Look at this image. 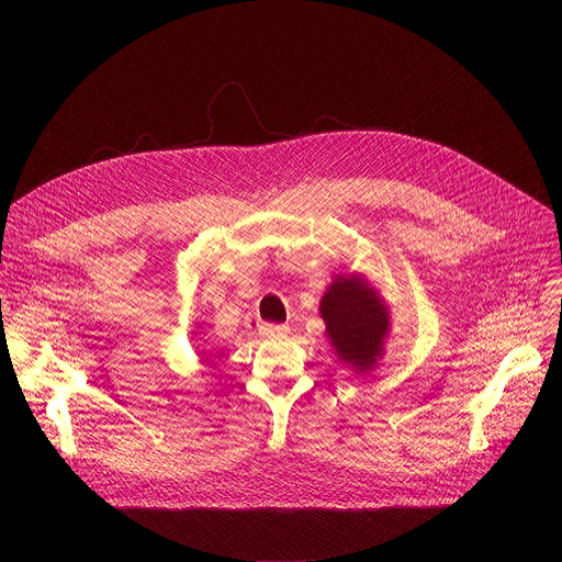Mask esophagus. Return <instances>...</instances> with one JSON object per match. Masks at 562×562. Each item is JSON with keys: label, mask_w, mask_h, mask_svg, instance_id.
Listing matches in <instances>:
<instances>
[{"label": "esophagus", "mask_w": 562, "mask_h": 562, "mask_svg": "<svg viewBox=\"0 0 562 562\" xmlns=\"http://www.w3.org/2000/svg\"><path fill=\"white\" fill-rule=\"evenodd\" d=\"M262 334L267 338H280V336H286L289 334V327L286 325H265L262 327Z\"/></svg>", "instance_id": "34e87169"}]
</instances>
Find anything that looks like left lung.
Instances as JSON below:
<instances>
[{"instance_id": "left-lung-1", "label": "left lung", "mask_w": 562, "mask_h": 562, "mask_svg": "<svg viewBox=\"0 0 562 562\" xmlns=\"http://www.w3.org/2000/svg\"><path fill=\"white\" fill-rule=\"evenodd\" d=\"M325 336L340 362L353 373H369L384 356L391 311L380 289L362 273L336 276L319 300Z\"/></svg>"}]
</instances>
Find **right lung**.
<instances>
[{
  "instance_id": "1",
  "label": "right lung",
  "mask_w": 562,
  "mask_h": 562,
  "mask_svg": "<svg viewBox=\"0 0 562 562\" xmlns=\"http://www.w3.org/2000/svg\"><path fill=\"white\" fill-rule=\"evenodd\" d=\"M195 336H198V334H195Z\"/></svg>"
}]
</instances>
